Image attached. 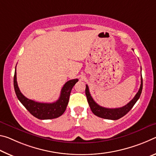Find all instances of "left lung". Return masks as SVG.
<instances>
[{
  "label": "left lung",
  "instance_id": "8db88e82",
  "mask_svg": "<svg viewBox=\"0 0 156 156\" xmlns=\"http://www.w3.org/2000/svg\"><path fill=\"white\" fill-rule=\"evenodd\" d=\"M142 77L141 76V84H140V87L138 92H137L136 96L134 97L133 99L131 101H129L126 105L122 106L121 108H108L98 105L91 97L90 92H89L88 85H86V98H87V100L91 111L95 115L104 119L116 120V119L121 118V117L124 116L126 113H128L130 111V110L133 108V106L136 103V101L138 100L140 95L142 93Z\"/></svg>",
  "mask_w": 156,
  "mask_h": 156
}]
</instances>
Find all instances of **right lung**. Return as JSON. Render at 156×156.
Returning <instances> with one entry per match:
<instances>
[{
    "label": "right lung",
    "instance_id": "obj_1",
    "mask_svg": "<svg viewBox=\"0 0 156 156\" xmlns=\"http://www.w3.org/2000/svg\"><path fill=\"white\" fill-rule=\"evenodd\" d=\"M77 81V79L67 81L61 89L59 98L53 103H40L25 98L20 93L18 86L16 69L14 76V87L17 98L33 116L40 119H50L60 117L64 113L68 104L71 90Z\"/></svg>",
    "mask_w": 156,
    "mask_h": 156
}]
</instances>
